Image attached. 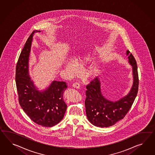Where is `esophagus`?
Listing matches in <instances>:
<instances>
[{"mask_svg":"<svg viewBox=\"0 0 155 155\" xmlns=\"http://www.w3.org/2000/svg\"><path fill=\"white\" fill-rule=\"evenodd\" d=\"M73 87H74V88H79L80 84L78 82H76V83L73 84Z\"/></svg>","mask_w":155,"mask_h":155,"instance_id":"1","label":"esophagus"}]
</instances>
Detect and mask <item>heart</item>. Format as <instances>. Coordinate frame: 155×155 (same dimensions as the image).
<instances>
[{"mask_svg": "<svg viewBox=\"0 0 155 155\" xmlns=\"http://www.w3.org/2000/svg\"><path fill=\"white\" fill-rule=\"evenodd\" d=\"M95 53H96L95 50L88 51L83 54L79 55L78 58L76 59L77 63L81 66L89 63L93 59L94 55ZM65 68L69 72H71L72 74H76L77 73V68L76 63L73 60H69L67 61V63H65ZM98 71V68L95 67L94 69H92V70H91V73L93 74H95L97 73Z\"/></svg>", "mask_w": 155, "mask_h": 155, "instance_id": "b5f03b06", "label": "heart"}]
</instances>
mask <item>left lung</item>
<instances>
[{
	"label": "left lung",
	"instance_id": "8db88e82",
	"mask_svg": "<svg viewBox=\"0 0 155 155\" xmlns=\"http://www.w3.org/2000/svg\"><path fill=\"white\" fill-rule=\"evenodd\" d=\"M127 55L129 64L132 66V87L127 95L116 101L106 98L101 91V82L96 77L86 86L85 107L87 118L91 124L101 128L109 127L123 119L136 98L138 90L139 79L136 59L129 50Z\"/></svg>",
	"mask_w": 155,
	"mask_h": 155
}]
</instances>
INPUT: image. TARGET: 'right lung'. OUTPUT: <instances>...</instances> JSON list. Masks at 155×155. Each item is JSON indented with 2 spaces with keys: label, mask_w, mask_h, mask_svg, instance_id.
<instances>
[{
  "label": "right lung",
  "mask_w": 155,
  "mask_h": 155,
  "mask_svg": "<svg viewBox=\"0 0 155 155\" xmlns=\"http://www.w3.org/2000/svg\"><path fill=\"white\" fill-rule=\"evenodd\" d=\"M34 31L27 39L16 65L15 83L19 103L31 119L38 124L51 127L64 117L67 106L63 93L67 89L65 82L53 81L44 91H38L29 74L28 62Z\"/></svg>",
  "instance_id": "add662e5"
}]
</instances>
